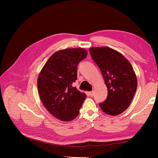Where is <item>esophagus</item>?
Segmentation results:
<instances>
[{
  "mask_svg": "<svg viewBox=\"0 0 158 158\" xmlns=\"http://www.w3.org/2000/svg\"><path fill=\"white\" fill-rule=\"evenodd\" d=\"M88 94H89V95H90L91 97H92L93 95H94V91H91V92H89Z\"/></svg>",
  "mask_w": 158,
  "mask_h": 158,
  "instance_id": "34e87169",
  "label": "esophagus"
}]
</instances>
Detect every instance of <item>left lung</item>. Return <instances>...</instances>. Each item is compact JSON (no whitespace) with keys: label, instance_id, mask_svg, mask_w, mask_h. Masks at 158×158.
Instances as JSON below:
<instances>
[{"label":"left lung","instance_id":"obj_1","mask_svg":"<svg viewBox=\"0 0 158 158\" xmlns=\"http://www.w3.org/2000/svg\"><path fill=\"white\" fill-rule=\"evenodd\" d=\"M90 55L103 74L107 97L99 103L102 111L117 115L130 106L137 88V78L131 64L118 51L107 47H92Z\"/></svg>","mask_w":158,"mask_h":158}]
</instances>
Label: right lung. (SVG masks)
<instances>
[{"instance_id":"1","label":"right lung","mask_w":158,"mask_h":158,"mask_svg":"<svg viewBox=\"0 0 158 158\" xmlns=\"http://www.w3.org/2000/svg\"><path fill=\"white\" fill-rule=\"evenodd\" d=\"M88 55L82 48L56 52L47 61L37 79V88L43 104L48 111L63 121L78 115L87 95L73 83L77 80V66Z\"/></svg>"}]
</instances>
